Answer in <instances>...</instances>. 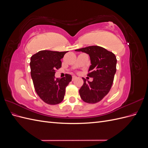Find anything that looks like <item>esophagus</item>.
<instances>
[{
    "instance_id": "esophagus-1",
    "label": "esophagus",
    "mask_w": 148,
    "mask_h": 148,
    "mask_svg": "<svg viewBox=\"0 0 148 148\" xmlns=\"http://www.w3.org/2000/svg\"><path fill=\"white\" fill-rule=\"evenodd\" d=\"M77 78V77H75V76H73L72 77V81H74V80Z\"/></svg>"
}]
</instances>
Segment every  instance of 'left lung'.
I'll return each mask as SVG.
<instances>
[{"instance_id": "left-lung-1", "label": "left lung", "mask_w": 148, "mask_h": 148, "mask_svg": "<svg viewBox=\"0 0 148 148\" xmlns=\"http://www.w3.org/2000/svg\"><path fill=\"white\" fill-rule=\"evenodd\" d=\"M75 51H82L89 54L91 65L88 76L92 78V82L84 83L79 90L82 100L89 104H96L101 101L108 92L113 84L116 72L117 59L114 53L97 46L79 49Z\"/></svg>"}]
</instances>
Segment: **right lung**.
<instances>
[{"instance_id":"right-lung-1","label":"right lung","mask_w":148,"mask_h":148,"mask_svg":"<svg viewBox=\"0 0 148 148\" xmlns=\"http://www.w3.org/2000/svg\"><path fill=\"white\" fill-rule=\"evenodd\" d=\"M66 52L44 50L31 57V75L35 91L46 104L56 105L63 101L66 87L72 79L69 74L62 78H55L56 70L62 66L60 60Z\"/></svg>"}]
</instances>
